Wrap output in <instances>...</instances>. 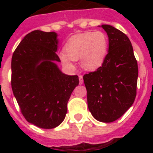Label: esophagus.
<instances>
[{
	"label": "esophagus",
	"instance_id": "esophagus-1",
	"mask_svg": "<svg viewBox=\"0 0 153 153\" xmlns=\"http://www.w3.org/2000/svg\"><path fill=\"white\" fill-rule=\"evenodd\" d=\"M79 84H82V82H83V77H82V75H79Z\"/></svg>",
	"mask_w": 153,
	"mask_h": 153
}]
</instances>
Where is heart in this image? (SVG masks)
Masks as SVG:
<instances>
[{
	"instance_id": "obj_1",
	"label": "heart",
	"mask_w": 153,
	"mask_h": 153,
	"mask_svg": "<svg viewBox=\"0 0 153 153\" xmlns=\"http://www.w3.org/2000/svg\"><path fill=\"white\" fill-rule=\"evenodd\" d=\"M108 44L106 34L101 31L78 33L67 40L59 59L68 68H74V60L79 59L82 69L94 71L104 62Z\"/></svg>"
}]
</instances>
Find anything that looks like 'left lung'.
Masks as SVG:
<instances>
[{
  "mask_svg": "<svg viewBox=\"0 0 153 153\" xmlns=\"http://www.w3.org/2000/svg\"><path fill=\"white\" fill-rule=\"evenodd\" d=\"M109 37V51L102 67L85 74L87 104L92 116L109 123L121 117L137 94L138 66L128 36L111 25H102Z\"/></svg>",
  "mask_w": 153,
  "mask_h": 153,
  "instance_id": "8db88e82",
  "label": "left lung"
}]
</instances>
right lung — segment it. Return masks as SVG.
Wrapping results in <instances>:
<instances>
[{
  "instance_id": "1",
  "label": "right lung",
  "mask_w": 153,
  "mask_h": 153,
  "mask_svg": "<svg viewBox=\"0 0 153 153\" xmlns=\"http://www.w3.org/2000/svg\"><path fill=\"white\" fill-rule=\"evenodd\" d=\"M55 32L35 30L21 40L12 57L13 94L29 123L41 128L59 126L79 77L62 73L56 64L59 39Z\"/></svg>"
}]
</instances>
